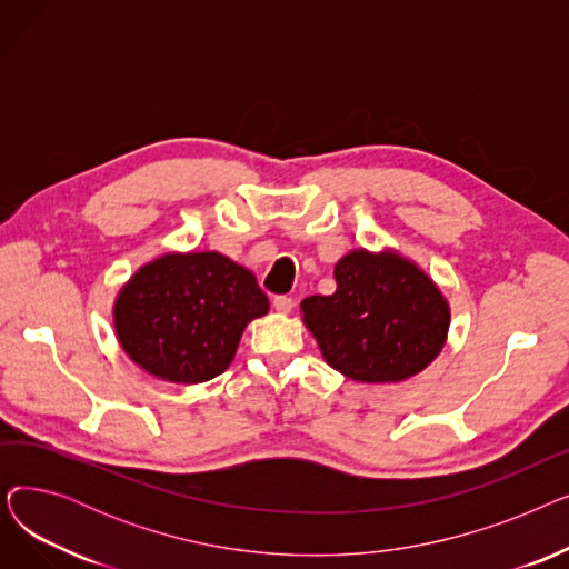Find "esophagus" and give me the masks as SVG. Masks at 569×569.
I'll return each mask as SVG.
<instances>
[{
    "instance_id": "34e87169",
    "label": "esophagus",
    "mask_w": 569,
    "mask_h": 569,
    "mask_svg": "<svg viewBox=\"0 0 569 569\" xmlns=\"http://www.w3.org/2000/svg\"><path fill=\"white\" fill-rule=\"evenodd\" d=\"M292 307H295L292 297H288V295H277V297H274V309H277L279 313H290Z\"/></svg>"
}]
</instances>
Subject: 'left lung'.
Wrapping results in <instances>:
<instances>
[{
	"mask_svg": "<svg viewBox=\"0 0 569 569\" xmlns=\"http://www.w3.org/2000/svg\"><path fill=\"white\" fill-rule=\"evenodd\" d=\"M335 279L332 295L302 302V320L332 369L357 382H401L440 355L450 305L412 260L355 249L337 262Z\"/></svg>",
	"mask_w": 569,
	"mask_h": 569,
	"instance_id": "left-lung-1",
	"label": "left lung"
}]
</instances>
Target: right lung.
<instances>
[{
  "label": "right lung",
  "mask_w": 569,
  "mask_h": 569,
  "mask_svg": "<svg viewBox=\"0 0 569 569\" xmlns=\"http://www.w3.org/2000/svg\"><path fill=\"white\" fill-rule=\"evenodd\" d=\"M269 311L253 272L217 251L166 253L119 290V346L142 371L196 385L223 373L247 325Z\"/></svg>",
  "instance_id": "obj_1"
}]
</instances>
